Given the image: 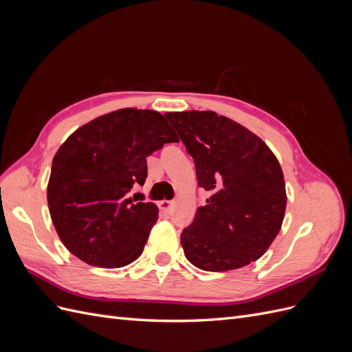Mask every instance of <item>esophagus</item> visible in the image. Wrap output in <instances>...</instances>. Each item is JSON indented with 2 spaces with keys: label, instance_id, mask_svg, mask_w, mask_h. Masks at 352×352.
Returning <instances> with one entry per match:
<instances>
[{
  "label": "esophagus",
  "instance_id": "obj_1",
  "mask_svg": "<svg viewBox=\"0 0 352 352\" xmlns=\"http://www.w3.org/2000/svg\"><path fill=\"white\" fill-rule=\"evenodd\" d=\"M173 204H175L173 201L163 199V201H160V202H158V207H160V210H162L163 212H170V210H172Z\"/></svg>",
  "mask_w": 352,
  "mask_h": 352
}]
</instances>
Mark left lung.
<instances>
[{
    "label": "left lung",
    "instance_id": "obj_1",
    "mask_svg": "<svg viewBox=\"0 0 352 352\" xmlns=\"http://www.w3.org/2000/svg\"><path fill=\"white\" fill-rule=\"evenodd\" d=\"M164 116L194 158L198 186L211 192L180 233L185 257L206 272L241 269L258 260L285 216L278 158L257 135L214 111Z\"/></svg>",
    "mask_w": 352,
    "mask_h": 352
}]
</instances>
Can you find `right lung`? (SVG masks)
I'll use <instances>...</instances> for the list:
<instances>
[{"label":"right lung","mask_w":352,"mask_h":352,"mask_svg":"<svg viewBox=\"0 0 352 352\" xmlns=\"http://www.w3.org/2000/svg\"><path fill=\"white\" fill-rule=\"evenodd\" d=\"M177 136L151 110L122 109L85 124L52 160L48 207L65 247L87 264L117 269L144 251L158 219L127 192L146 179V157Z\"/></svg>","instance_id":"add662e5"}]
</instances>
